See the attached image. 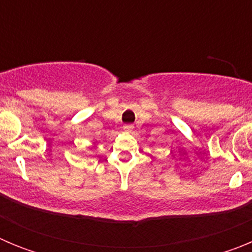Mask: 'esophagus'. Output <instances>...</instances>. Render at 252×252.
Listing matches in <instances>:
<instances>
[{
  "label": "esophagus",
  "mask_w": 252,
  "mask_h": 252,
  "mask_svg": "<svg viewBox=\"0 0 252 252\" xmlns=\"http://www.w3.org/2000/svg\"><path fill=\"white\" fill-rule=\"evenodd\" d=\"M132 128H133V126L131 124L124 125V130L127 131V132H131V131H132Z\"/></svg>",
  "instance_id": "1"
}]
</instances>
